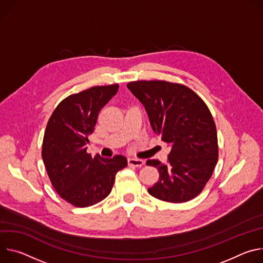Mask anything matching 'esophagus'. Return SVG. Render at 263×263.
Segmentation results:
<instances>
[{"label": "esophagus", "mask_w": 263, "mask_h": 263, "mask_svg": "<svg viewBox=\"0 0 263 263\" xmlns=\"http://www.w3.org/2000/svg\"><path fill=\"white\" fill-rule=\"evenodd\" d=\"M128 165L129 166H134V167H142L144 165V161L140 160V159H134V158H129L127 160Z\"/></svg>", "instance_id": "esophagus-1"}]
</instances>
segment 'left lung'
<instances>
[{"instance_id":"1","label":"left lung","mask_w":263,"mask_h":263,"mask_svg":"<svg viewBox=\"0 0 263 263\" xmlns=\"http://www.w3.org/2000/svg\"><path fill=\"white\" fill-rule=\"evenodd\" d=\"M126 86L143 104L154 133L171 149L167 164L146 162L160 173L148 193L168 202L194 198L211 178L218 158L216 127L208 106L178 83L141 80Z\"/></svg>"}]
</instances>
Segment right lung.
Returning <instances> with one entry per match:
<instances>
[{"label": "right lung", "mask_w": 263, "mask_h": 263, "mask_svg": "<svg viewBox=\"0 0 263 263\" xmlns=\"http://www.w3.org/2000/svg\"><path fill=\"white\" fill-rule=\"evenodd\" d=\"M118 84L93 86L64 99L48 121L42 157L49 179L66 201L90 207L111 191L115 176L127 166L123 156L111 159L86 153L100 109L117 94Z\"/></svg>", "instance_id": "right-lung-1"}]
</instances>
